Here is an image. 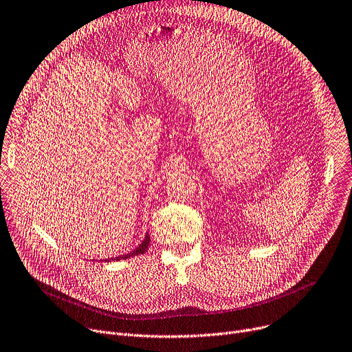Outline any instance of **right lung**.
<instances>
[{
	"instance_id": "right-lung-1",
	"label": "right lung",
	"mask_w": 352,
	"mask_h": 352,
	"mask_svg": "<svg viewBox=\"0 0 352 352\" xmlns=\"http://www.w3.org/2000/svg\"><path fill=\"white\" fill-rule=\"evenodd\" d=\"M148 245H150V235H148V233H146V236H144L143 242H142V243H138V246H137L135 249L130 250L129 253L120 254V256L110 257V259H103V261H100V262H111V261H116V262H117V261H124V259H129V257H133V256H137V254H142V253H144V252L147 250Z\"/></svg>"
}]
</instances>
